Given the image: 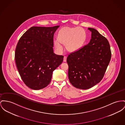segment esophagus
<instances>
[{"label":"esophagus","instance_id":"esophagus-1","mask_svg":"<svg viewBox=\"0 0 125 125\" xmlns=\"http://www.w3.org/2000/svg\"><path fill=\"white\" fill-rule=\"evenodd\" d=\"M67 57L66 56H64L63 57V62H66Z\"/></svg>","mask_w":125,"mask_h":125}]
</instances>
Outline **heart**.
I'll return each instance as SVG.
<instances>
[{"label":"heart","mask_w":125,"mask_h":125,"mask_svg":"<svg viewBox=\"0 0 125 125\" xmlns=\"http://www.w3.org/2000/svg\"><path fill=\"white\" fill-rule=\"evenodd\" d=\"M58 38L53 41L56 50L60 52L62 50V43L65 44L68 51L74 52L83 46L86 39V33L81 27H64L59 32Z\"/></svg>","instance_id":"obj_1"}]
</instances>
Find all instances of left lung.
<instances>
[{
    "label": "left lung",
    "instance_id": "obj_1",
    "mask_svg": "<svg viewBox=\"0 0 125 125\" xmlns=\"http://www.w3.org/2000/svg\"><path fill=\"white\" fill-rule=\"evenodd\" d=\"M90 42L67 58L70 82L75 88L89 89L103 79L111 57L108 40L92 28Z\"/></svg>",
    "mask_w": 125,
    "mask_h": 125
}]
</instances>
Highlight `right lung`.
I'll return each instance as SVG.
<instances>
[{
	"instance_id": "add662e5",
	"label": "right lung",
	"mask_w": 125,
	"mask_h": 125,
	"mask_svg": "<svg viewBox=\"0 0 125 125\" xmlns=\"http://www.w3.org/2000/svg\"><path fill=\"white\" fill-rule=\"evenodd\" d=\"M59 27L33 26L20 37L15 62L21 78L29 88L38 90L50 83L52 72L62 63L63 55L53 53V35Z\"/></svg>"
}]
</instances>
